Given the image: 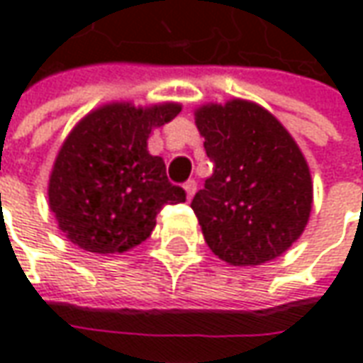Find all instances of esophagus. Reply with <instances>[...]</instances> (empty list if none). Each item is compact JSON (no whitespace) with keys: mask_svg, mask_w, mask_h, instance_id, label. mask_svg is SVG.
I'll list each match as a JSON object with an SVG mask.
<instances>
[{"mask_svg":"<svg viewBox=\"0 0 363 363\" xmlns=\"http://www.w3.org/2000/svg\"><path fill=\"white\" fill-rule=\"evenodd\" d=\"M184 190H186V200H192V196L196 194V182L194 181L184 182Z\"/></svg>","mask_w":363,"mask_h":363,"instance_id":"esophagus-1","label":"esophagus"}]
</instances>
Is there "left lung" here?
<instances>
[{
  "label": "left lung",
  "instance_id": "left-lung-1",
  "mask_svg": "<svg viewBox=\"0 0 363 363\" xmlns=\"http://www.w3.org/2000/svg\"><path fill=\"white\" fill-rule=\"evenodd\" d=\"M212 177L190 208L212 252L231 267L281 257L305 231L311 171L281 122L264 106L231 99L194 111Z\"/></svg>",
  "mask_w": 363,
  "mask_h": 363
}]
</instances>
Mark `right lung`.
Segmentation results:
<instances>
[{
  "label": "right lung",
  "mask_w": 363,
  "mask_h": 363,
  "mask_svg": "<svg viewBox=\"0 0 363 363\" xmlns=\"http://www.w3.org/2000/svg\"><path fill=\"white\" fill-rule=\"evenodd\" d=\"M181 108L106 103L75 124L48 181L50 212L69 243L95 255L126 252L151 235L163 206L186 200L167 179L165 161L147 151L151 132Z\"/></svg>",
  "instance_id": "right-lung-1"
}]
</instances>
